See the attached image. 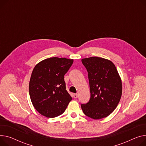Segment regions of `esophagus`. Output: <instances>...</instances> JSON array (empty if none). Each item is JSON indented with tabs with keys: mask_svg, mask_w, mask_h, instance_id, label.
<instances>
[{
	"mask_svg": "<svg viewBox=\"0 0 146 146\" xmlns=\"http://www.w3.org/2000/svg\"><path fill=\"white\" fill-rule=\"evenodd\" d=\"M77 94H75V93H74V94H73V98H74V99H76V98H77Z\"/></svg>",
	"mask_w": 146,
	"mask_h": 146,
	"instance_id": "obj_1",
	"label": "esophagus"
}]
</instances>
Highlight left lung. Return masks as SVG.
Instances as JSON below:
<instances>
[{
  "label": "left lung",
  "instance_id": "obj_1",
  "mask_svg": "<svg viewBox=\"0 0 146 146\" xmlns=\"http://www.w3.org/2000/svg\"><path fill=\"white\" fill-rule=\"evenodd\" d=\"M88 72L90 99L82 104L84 114L95 119L108 117L117 106L122 94V83L115 65L102 57L82 60Z\"/></svg>",
  "mask_w": 146,
  "mask_h": 146
}]
</instances>
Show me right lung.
Instances as JSON below:
<instances>
[{
    "label": "right lung",
    "mask_w": 146,
    "mask_h": 146,
    "mask_svg": "<svg viewBox=\"0 0 146 146\" xmlns=\"http://www.w3.org/2000/svg\"><path fill=\"white\" fill-rule=\"evenodd\" d=\"M73 59L51 57L36 65L29 82V94L35 109L48 118L63 114L72 98L66 89L64 76Z\"/></svg>",
    "instance_id": "obj_1"
}]
</instances>
